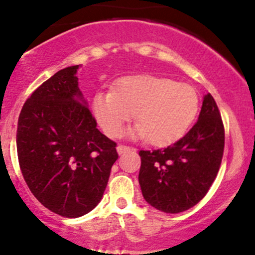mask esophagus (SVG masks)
<instances>
[{"label": "esophagus", "instance_id": "34e87169", "mask_svg": "<svg viewBox=\"0 0 255 255\" xmlns=\"http://www.w3.org/2000/svg\"><path fill=\"white\" fill-rule=\"evenodd\" d=\"M130 149H132L130 147H127V145H122V144H120L117 147L118 154H123V153H127V152H129Z\"/></svg>", "mask_w": 255, "mask_h": 255}]
</instances>
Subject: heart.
Returning a JSON list of instances; mask_svg holds the SVG:
<instances>
[{
  "mask_svg": "<svg viewBox=\"0 0 255 255\" xmlns=\"http://www.w3.org/2000/svg\"><path fill=\"white\" fill-rule=\"evenodd\" d=\"M92 111L110 137H118L135 113L138 125L128 130V137L147 138L152 145L167 147L179 140L193 125L199 111V97L187 83L138 75L121 80L116 91L96 93Z\"/></svg>",
  "mask_w": 255,
  "mask_h": 255,
  "instance_id": "1",
  "label": "heart"
}]
</instances>
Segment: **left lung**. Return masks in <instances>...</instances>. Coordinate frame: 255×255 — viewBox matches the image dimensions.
Returning <instances> with one entry per match:
<instances>
[{"mask_svg": "<svg viewBox=\"0 0 255 255\" xmlns=\"http://www.w3.org/2000/svg\"><path fill=\"white\" fill-rule=\"evenodd\" d=\"M224 150V127L211 93L203 97L198 121L164 149L140 150L138 180L148 204L164 213L196 206L218 174Z\"/></svg>", "mask_w": 255, "mask_h": 255, "instance_id": "left-lung-1", "label": "left lung"}]
</instances>
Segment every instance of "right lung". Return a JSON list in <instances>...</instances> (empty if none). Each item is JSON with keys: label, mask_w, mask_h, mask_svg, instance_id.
Returning <instances> with one entry per match:
<instances>
[{"label": "right lung", "mask_w": 255, "mask_h": 255, "mask_svg": "<svg viewBox=\"0 0 255 255\" xmlns=\"http://www.w3.org/2000/svg\"><path fill=\"white\" fill-rule=\"evenodd\" d=\"M71 66L54 73L24 102L17 126L22 175L53 213L78 218L102 199L116 143L98 130Z\"/></svg>", "instance_id": "right-lung-1"}]
</instances>
